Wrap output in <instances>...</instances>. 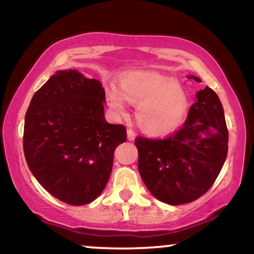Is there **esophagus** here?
<instances>
[{
  "mask_svg": "<svg viewBox=\"0 0 254 254\" xmlns=\"http://www.w3.org/2000/svg\"><path fill=\"white\" fill-rule=\"evenodd\" d=\"M127 139H129V141H133V139H135V137H136V133L133 132L132 130H127Z\"/></svg>",
  "mask_w": 254,
  "mask_h": 254,
  "instance_id": "esophagus-1",
  "label": "esophagus"
}]
</instances>
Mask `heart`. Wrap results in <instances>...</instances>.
Segmentation results:
<instances>
[{
    "instance_id": "b5f03b06",
    "label": "heart",
    "mask_w": 254,
    "mask_h": 254,
    "mask_svg": "<svg viewBox=\"0 0 254 254\" xmlns=\"http://www.w3.org/2000/svg\"><path fill=\"white\" fill-rule=\"evenodd\" d=\"M106 100L116 118L127 115V101L136 104L135 117L142 131L165 136L183 124L186 95L173 78L154 70L127 71L118 80V88L107 89Z\"/></svg>"
}]
</instances>
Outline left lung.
Instances as JSON below:
<instances>
[{"mask_svg":"<svg viewBox=\"0 0 254 254\" xmlns=\"http://www.w3.org/2000/svg\"><path fill=\"white\" fill-rule=\"evenodd\" d=\"M189 78L200 82L194 75ZM138 171L150 193L170 205L190 203L214 184L228 153L222 104L209 87L196 94L183 127L166 139L137 137Z\"/></svg>","mask_w":254,"mask_h":254,"instance_id":"left-lung-1","label":"left lung"}]
</instances>
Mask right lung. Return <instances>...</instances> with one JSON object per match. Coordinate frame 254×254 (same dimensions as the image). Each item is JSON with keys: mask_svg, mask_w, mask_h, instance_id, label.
I'll use <instances>...</instances> for the list:
<instances>
[{"mask_svg": "<svg viewBox=\"0 0 254 254\" xmlns=\"http://www.w3.org/2000/svg\"><path fill=\"white\" fill-rule=\"evenodd\" d=\"M100 81L76 69L58 70L34 93L25 117L28 168L49 193L70 205L97 198L109 182L113 153L127 141L107 123Z\"/></svg>", "mask_w": 254, "mask_h": 254, "instance_id": "obj_1", "label": "right lung"}]
</instances>
